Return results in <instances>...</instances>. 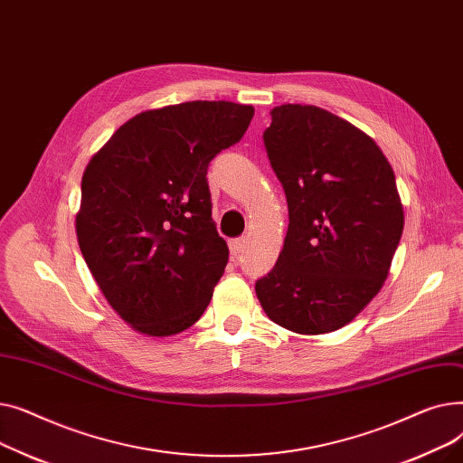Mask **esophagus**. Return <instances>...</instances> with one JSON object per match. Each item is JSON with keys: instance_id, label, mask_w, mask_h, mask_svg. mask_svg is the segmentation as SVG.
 <instances>
[{"instance_id": "obj_1", "label": "esophagus", "mask_w": 463, "mask_h": 463, "mask_svg": "<svg viewBox=\"0 0 463 463\" xmlns=\"http://www.w3.org/2000/svg\"><path fill=\"white\" fill-rule=\"evenodd\" d=\"M248 248V238H236L231 241V253L234 259H240V255Z\"/></svg>"}]
</instances>
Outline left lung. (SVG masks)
<instances>
[{"instance_id":"8db88e82","label":"left lung","mask_w":463,"mask_h":463,"mask_svg":"<svg viewBox=\"0 0 463 463\" xmlns=\"http://www.w3.org/2000/svg\"><path fill=\"white\" fill-rule=\"evenodd\" d=\"M264 148L288 206L283 250L257 298L276 325L326 334L379 293L403 232L394 170L372 137L313 107L272 109Z\"/></svg>"}]
</instances>
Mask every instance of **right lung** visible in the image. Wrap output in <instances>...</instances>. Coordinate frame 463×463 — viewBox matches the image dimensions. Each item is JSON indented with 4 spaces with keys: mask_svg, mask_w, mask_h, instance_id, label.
Wrapping results in <instances>:
<instances>
[{
    "mask_svg": "<svg viewBox=\"0 0 463 463\" xmlns=\"http://www.w3.org/2000/svg\"><path fill=\"white\" fill-rule=\"evenodd\" d=\"M251 105L189 101L126 121L82 176L77 238L112 309L166 337L201 319L229 260L212 219L210 161L250 128Z\"/></svg>",
    "mask_w": 463,
    "mask_h": 463,
    "instance_id": "add662e5",
    "label": "right lung"
}]
</instances>
